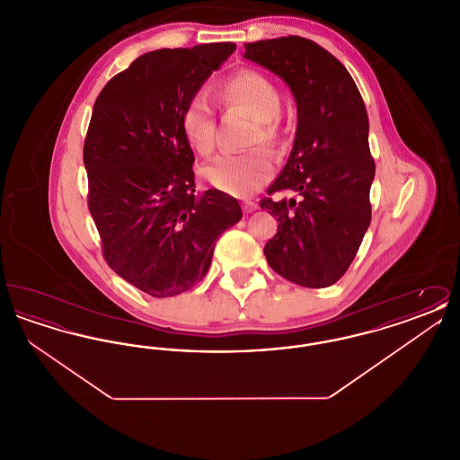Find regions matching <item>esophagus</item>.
Instances as JSON below:
<instances>
[{
  "mask_svg": "<svg viewBox=\"0 0 460 460\" xmlns=\"http://www.w3.org/2000/svg\"><path fill=\"white\" fill-rule=\"evenodd\" d=\"M241 207H243V212H246V214H252L253 210L259 208V205L255 201H252V199H244Z\"/></svg>",
  "mask_w": 460,
  "mask_h": 460,
  "instance_id": "esophagus-1",
  "label": "esophagus"
}]
</instances>
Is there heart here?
<instances>
[{"label": "heart", "instance_id": "heart-1", "mask_svg": "<svg viewBox=\"0 0 460 460\" xmlns=\"http://www.w3.org/2000/svg\"><path fill=\"white\" fill-rule=\"evenodd\" d=\"M220 98L231 105L246 110L255 119L250 136L252 145L265 143L276 146L283 139L281 124V93L262 72L240 68L220 83ZM181 131L197 154H212L217 143V120L214 107L203 94L188 100L181 111ZM274 174V160L263 148L246 154L220 155L205 169V179L233 197H248Z\"/></svg>", "mask_w": 460, "mask_h": 460}]
</instances>
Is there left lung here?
<instances>
[{
    "instance_id": "1",
    "label": "left lung",
    "mask_w": 460,
    "mask_h": 460,
    "mask_svg": "<svg viewBox=\"0 0 460 460\" xmlns=\"http://www.w3.org/2000/svg\"><path fill=\"white\" fill-rule=\"evenodd\" d=\"M244 58L269 68L291 89L298 128L281 175L261 208L278 217L263 253L272 270L305 288L334 285L350 267L371 224L369 119L343 64L300 36L244 43Z\"/></svg>"
}]
</instances>
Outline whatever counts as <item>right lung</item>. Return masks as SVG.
<instances>
[{"label":"right lung","instance_id":"obj_1","mask_svg":"<svg viewBox=\"0 0 460 460\" xmlns=\"http://www.w3.org/2000/svg\"><path fill=\"white\" fill-rule=\"evenodd\" d=\"M234 43L141 55L98 94L84 139L88 207L111 270L167 298L199 283L216 241L241 219L236 198L195 193L181 111Z\"/></svg>","mask_w":460,"mask_h":460}]
</instances>
